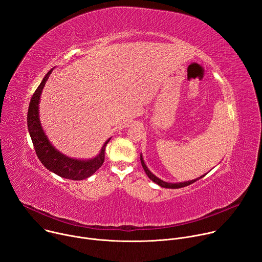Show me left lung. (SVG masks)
I'll return each mask as SVG.
<instances>
[{"label": "left lung", "instance_id": "obj_1", "mask_svg": "<svg viewBox=\"0 0 262 262\" xmlns=\"http://www.w3.org/2000/svg\"><path fill=\"white\" fill-rule=\"evenodd\" d=\"M140 160H141L142 167H143V169H144L145 173L148 176V178H149L151 181H154L156 184H158L159 186H161V187H164V188H172V189L182 188V187H185V186H188V185H190V184H192V183L196 182L198 180L202 179L203 177H205V174H204V176H202V177H200V178H198V179H195V180H192V181H188V182H183V183H174V184H173V183H167V182H164V181L160 180L159 178H157L155 174H152V173L149 171V169L146 167V165H145V163H144V160H143V158H142V155L140 156Z\"/></svg>", "mask_w": 262, "mask_h": 262}]
</instances>
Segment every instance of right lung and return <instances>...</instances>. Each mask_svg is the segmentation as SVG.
<instances>
[{"instance_id":"obj_1","label":"right lung","mask_w":262,"mask_h":262,"mask_svg":"<svg viewBox=\"0 0 262 262\" xmlns=\"http://www.w3.org/2000/svg\"><path fill=\"white\" fill-rule=\"evenodd\" d=\"M52 71L53 69H51L49 72L46 74L40 84L35 90L30 100L27 115L28 130L32 140L36 156L47 169H49L50 171L64 179L81 181L83 179L91 177L101 167L104 162L105 146L108 143L111 138L103 144L97 157L86 161L66 157L64 155L60 154L57 149L53 147V145L50 143V141L42 130L38 116V104L40 94L46 84V81L48 80L50 74L52 73Z\"/></svg>"}]
</instances>
